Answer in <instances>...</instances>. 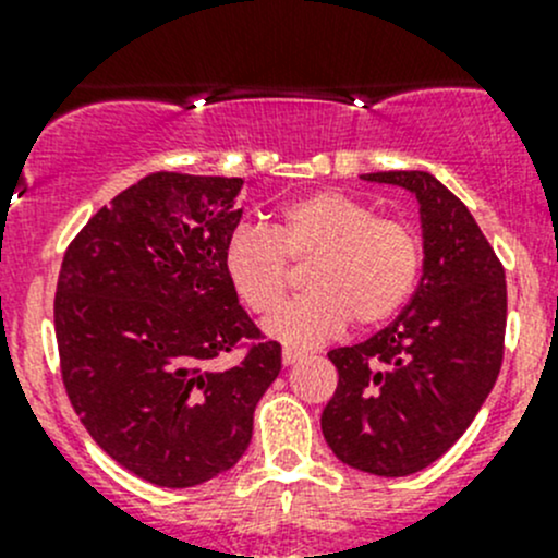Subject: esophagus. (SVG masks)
I'll use <instances>...</instances> for the list:
<instances>
[{
    "mask_svg": "<svg viewBox=\"0 0 558 558\" xmlns=\"http://www.w3.org/2000/svg\"><path fill=\"white\" fill-rule=\"evenodd\" d=\"M280 359H283V367H294V364H300L302 359H305V353L294 351V348H283Z\"/></svg>",
    "mask_w": 558,
    "mask_h": 558,
    "instance_id": "esophagus-1",
    "label": "esophagus"
}]
</instances>
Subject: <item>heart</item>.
I'll use <instances>...</instances> for the list:
<instances>
[{
    "mask_svg": "<svg viewBox=\"0 0 558 558\" xmlns=\"http://www.w3.org/2000/svg\"><path fill=\"white\" fill-rule=\"evenodd\" d=\"M289 262H311L307 294L280 307L264 331L289 348H313L345 329L384 324L413 294L421 269L415 229L342 191H315L280 210L269 232L240 227L223 245V269L247 311L272 313L289 289Z\"/></svg>",
    "mask_w": 558,
    "mask_h": 558,
    "instance_id": "1",
    "label": "heart"
}]
</instances>
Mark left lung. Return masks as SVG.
I'll return each mask as SVG.
<instances>
[{
	"mask_svg": "<svg viewBox=\"0 0 558 558\" xmlns=\"http://www.w3.org/2000/svg\"><path fill=\"white\" fill-rule=\"evenodd\" d=\"M362 180L415 196L424 262L397 320L359 345L329 351L340 380L320 432L342 464L404 477L464 435L497 384L508 286L472 213L435 174L397 170Z\"/></svg>",
	"mask_w": 558,
	"mask_h": 558,
	"instance_id": "8db88e82",
	"label": "left lung"
}]
</instances>
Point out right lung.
<instances>
[{
  "label": "right lung",
  "mask_w": 558,
  "mask_h": 558,
  "mask_svg": "<svg viewBox=\"0 0 558 558\" xmlns=\"http://www.w3.org/2000/svg\"><path fill=\"white\" fill-rule=\"evenodd\" d=\"M240 178L154 172L121 191L66 247L56 340L66 393L123 470L189 488L240 461L253 410L280 373L223 269ZM256 339L244 362L215 359Z\"/></svg>",
  "instance_id": "add662e5"
}]
</instances>
